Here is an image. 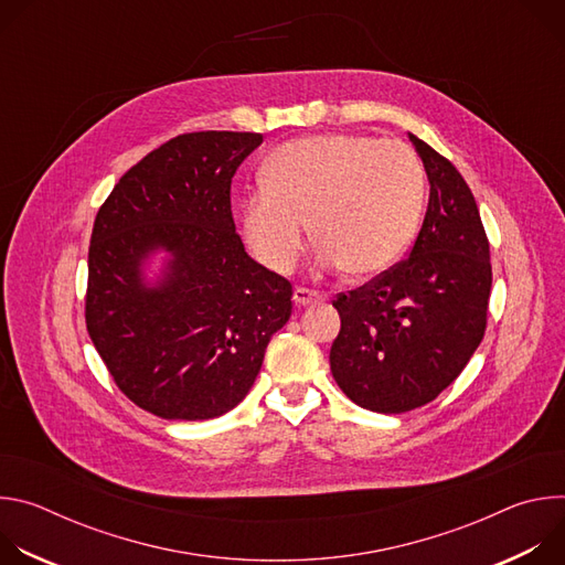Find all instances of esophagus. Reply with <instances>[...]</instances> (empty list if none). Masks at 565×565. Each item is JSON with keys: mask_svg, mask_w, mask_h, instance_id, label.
Masks as SVG:
<instances>
[{"mask_svg": "<svg viewBox=\"0 0 565 565\" xmlns=\"http://www.w3.org/2000/svg\"><path fill=\"white\" fill-rule=\"evenodd\" d=\"M292 299H295V303H297V306H310V303H315V301H321V299H324V295L317 292V290H310V288L299 286V288H295Z\"/></svg>", "mask_w": 565, "mask_h": 565, "instance_id": "obj_1", "label": "esophagus"}]
</instances>
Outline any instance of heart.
Segmentation results:
<instances>
[{"label":"heart","instance_id":"obj_1","mask_svg":"<svg viewBox=\"0 0 565 565\" xmlns=\"http://www.w3.org/2000/svg\"><path fill=\"white\" fill-rule=\"evenodd\" d=\"M425 205V172L399 140L360 134L295 138L273 151L264 188L244 201V230L255 257L290 270L306 238L319 264L369 279L407 253Z\"/></svg>","mask_w":565,"mask_h":565}]
</instances>
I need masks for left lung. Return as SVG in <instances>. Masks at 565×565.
Wrapping results in <instances>:
<instances>
[{"instance_id": "8db88e82", "label": "left lung", "mask_w": 565, "mask_h": 565, "mask_svg": "<svg viewBox=\"0 0 565 565\" xmlns=\"http://www.w3.org/2000/svg\"><path fill=\"white\" fill-rule=\"evenodd\" d=\"M429 205L409 257L340 292L331 347L338 386L362 409L405 414L436 399L467 366L488 327L490 241L460 172L409 134Z\"/></svg>"}]
</instances>
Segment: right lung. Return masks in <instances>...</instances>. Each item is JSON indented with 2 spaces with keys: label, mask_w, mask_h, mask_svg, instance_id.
<instances>
[{
  "label": "right lung",
  "mask_w": 565,
  "mask_h": 565,
  "mask_svg": "<svg viewBox=\"0 0 565 565\" xmlns=\"http://www.w3.org/2000/svg\"><path fill=\"white\" fill-rule=\"evenodd\" d=\"M255 131H192L149 151L100 205L85 319L118 388L166 420H210L246 397L270 338L292 312L286 277L248 257L234 230L232 177ZM153 249L173 259L141 281Z\"/></svg>",
  "instance_id": "add662e5"
}]
</instances>
